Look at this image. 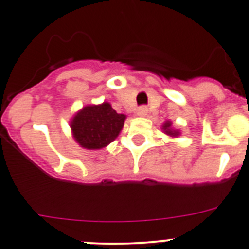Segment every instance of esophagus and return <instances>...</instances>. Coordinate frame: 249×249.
<instances>
[{"mask_svg":"<svg viewBox=\"0 0 249 249\" xmlns=\"http://www.w3.org/2000/svg\"><path fill=\"white\" fill-rule=\"evenodd\" d=\"M147 114H148V109H147V107H140V108L137 109V116H140V117H146Z\"/></svg>","mask_w":249,"mask_h":249,"instance_id":"34e87169","label":"esophagus"}]
</instances>
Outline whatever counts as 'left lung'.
Listing matches in <instances>:
<instances>
[{
  "mask_svg": "<svg viewBox=\"0 0 249 249\" xmlns=\"http://www.w3.org/2000/svg\"><path fill=\"white\" fill-rule=\"evenodd\" d=\"M162 129H163V133H166L167 136H169V137H172V138H176L181 135V132L173 127V124L171 121H166V122L162 124Z\"/></svg>",
  "mask_w": 249,
  "mask_h": 249,
  "instance_id": "8db88e82",
  "label": "left lung"
}]
</instances>
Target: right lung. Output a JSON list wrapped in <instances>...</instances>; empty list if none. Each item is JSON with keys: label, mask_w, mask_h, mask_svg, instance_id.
Instances as JSON below:
<instances>
[{"label": "right lung", "mask_w": 249, "mask_h": 249, "mask_svg": "<svg viewBox=\"0 0 249 249\" xmlns=\"http://www.w3.org/2000/svg\"><path fill=\"white\" fill-rule=\"evenodd\" d=\"M126 118L108 102L85 106L70 121L72 137L85 149L105 148L118 137Z\"/></svg>", "instance_id": "add662e5"}]
</instances>
